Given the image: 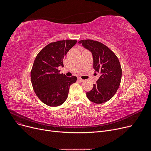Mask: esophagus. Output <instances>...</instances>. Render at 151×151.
Listing matches in <instances>:
<instances>
[{"mask_svg":"<svg viewBox=\"0 0 151 151\" xmlns=\"http://www.w3.org/2000/svg\"><path fill=\"white\" fill-rule=\"evenodd\" d=\"M78 81H79L81 82V83H82V82H83V81H84V80H83V79H81V78H78Z\"/></svg>","mask_w":151,"mask_h":151,"instance_id":"obj_1","label":"esophagus"}]
</instances>
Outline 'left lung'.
<instances>
[{
    "label": "left lung",
    "mask_w": 151,
    "mask_h": 151,
    "mask_svg": "<svg viewBox=\"0 0 151 151\" xmlns=\"http://www.w3.org/2000/svg\"><path fill=\"white\" fill-rule=\"evenodd\" d=\"M92 54L93 68L100 76L91 91L86 92L88 99L101 104L111 99L120 86L122 68L116 54L103 43L85 40L78 42Z\"/></svg>",
    "instance_id": "obj_1"
}]
</instances>
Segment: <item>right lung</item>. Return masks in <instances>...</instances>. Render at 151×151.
<instances>
[{"instance_id":"add662e5","label":"right lung","mask_w":151,"mask_h":151,"mask_svg":"<svg viewBox=\"0 0 151 151\" xmlns=\"http://www.w3.org/2000/svg\"><path fill=\"white\" fill-rule=\"evenodd\" d=\"M76 42L66 40L51 43L37 55L31 70V82L37 97L46 105L58 106L63 104L70 85L77 80L75 76L59 74L58 69L63 67V58Z\"/></svg>"}]
</instances>
